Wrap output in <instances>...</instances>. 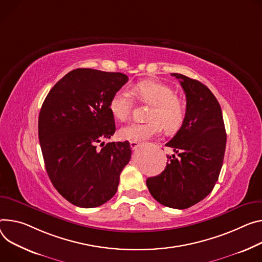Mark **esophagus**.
I'll return each instance as SVG.
<instances>
[{
    "label": "esophagus",
    "mask_w": 262,
    "mask_h": 262,
    "mask_svg": "<svg viewBox=\"0 0 262 262\" xmlns=\"http://www.w3.org/2000/svg\"><path fill=\"white\" fill-rule=\"evenodd\" d=\"M139 145H140L139 142H137V141H130V147H132L133 150L137 149V148L139 147Z\"/></svg>",
    "instance_id": "1"
}]
</instances>
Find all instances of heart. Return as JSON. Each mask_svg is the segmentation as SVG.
<instances>
[{
    "instance_id": "heart-1",
    "label": "heart",
    "mask_w": 262,
    "mask_h": 262,
    "mask_svg": "<svg viewBox=\"0 0 262 262\" xmlns=\"http://www.w3.org/2000/svg\"><path fill=\"white\" fill-rule=\"evenodd\" d=\"M133 94L141 103L151 105L145 123H130L119 130V137L127 141H143L163 130L174 133L181 128L186 118V106L176 96L174 91L164 83L144 80L133 88ZM133 97L125 89L118 90L110 100L112 115L124 121L133 111Z\"/></svg>"
}]
</instances>
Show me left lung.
Instances as JSON below:
<instances>
[{
  "mask_svg": "<svg viewBox=\"0 0 262 262\" xmlns=\"http://www.w3.org/2000/svg\"><path fill=\"white\" fill-rule=\"evenodd\" d=\"M186 94V118L166 143L177 154L167 156L162 173L148 178L150 194L160 204L186 209L204 200L217 182L224 162L227 135L221 105L199 80L171 73Z\"/></svg>",
  "mask_w": 262,
  "mask_h": 262,
  "instance_id": "obj_1",
  "label": "left lung"
}]
</instances>
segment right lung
<instances>
[{
  "mask_svg": "<svg viewBox=\"0 0 262 262\" xmlns=\"http://www.w3.org/2000/svg\"><path fill=\"white\" fill-rule=\"evenodd\" d=\"M127 80L119 72L76 69L51 89L41 105L38 139L47 173L59 194L77 207L110 201L130 160L129 142H103L116 130L110 100Z\"/></svg>",
  "mask_w": 262,
  "mask_h": 262,
  "instance_id": "add662e5",
  "label": "right lung"
}]
</instances>
